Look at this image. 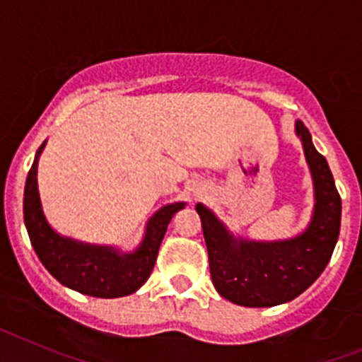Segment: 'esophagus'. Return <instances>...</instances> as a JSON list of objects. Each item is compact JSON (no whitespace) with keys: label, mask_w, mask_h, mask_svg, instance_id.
Returning a JSON list of instances; mask_svg holds the SVG:
<instances>
[{"label":"esophagus","mask_w":362,"mask_h":362,"mask_svg":"<svg viewBox=\"0 0 362 362\" xmlns=\"http://www.w3.org/2000/svg\"><path fill=\"white\" fill-rule=\"evenodd\" d=\"M194 196L201 197V196H203V194H201V190H194Z\"/></svg>","instance_id":"1"}]
</instances>
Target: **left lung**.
Listing matches in <instances>:
<instances>
[{"mask_svg": "<svg viewBox=\"0 0 362 362\" xmlns=\"http://www.w3.org/2000/svg\"><path fill=\"white\" fill-rule=\"evenodd\" d=\"M313 181V212L296 238L252 241L233 235L216 214L196 204L209 250L210 276L221 297L233 305L268 308L296 299L315 283L334 254L341 228V196L330 166L315 150L308 129L296 121Z\"/></svg>", "mask_w": 362, "mask_h": 362, "instance_id": "8db88e82", "label": "left lung"}]
</instances>
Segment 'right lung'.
Here are the masks:
<instances>
[{
  "label": "right lung",
  "mask_w": 362,
  "mask_h": 362,
  "mask_svg": "<svg viewBox=\"0 0 362 362\" xmlns=\"http://www.w3.org/2000/svg\"><path fill=\"white\" fill-rule=\"evenodd\" d=\"M47 141L37 148L25 183L23 219L32 248L43 267L63 286L92 297H124L137 292L150 277L158 259L166 226L175 212L185 209L183 201L165 204L145 226V235L134 252L116 246L90 245L57 233L50 226L41 206L37 190V163Z\"/></svg>",
  "instance_id": "right-lung-1"
}]
</instances>
